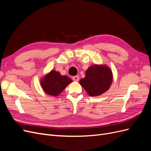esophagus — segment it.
Instances as JSON below:
<instances>
[{
  "label": "esophagus",
  "instance_id": "1",
  "mask_svg": "<svg viewBox=\"0 0 151 151\" xmlns=\"http://www.w3.org/2000/svg\"><path fill=\"white\" fill-rule=\"evenodd\" d=\"M72 79H73V81H76V82H77V81H79V76H73V77H72Z\"/></svg>",
  "mask_w": 151,
  "mask_h": 151
}]
</instances>
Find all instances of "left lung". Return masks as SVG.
<instances>
[{"label": "left lung", "instance_id": "1", "mask_svg": "<svg viewBox=\"0 0 151 151\" xmlns=\"http://www.w3.org/2000/svg\"><path fill=\"white\" fill-rule=\"evenodd\" d=\"M113 75L110 68L106 65H94L88 68L84 78L79 81L90 96H97L109 88Z\"/></svg>", "mask_w": 151, "mask_h": 151}]
</instances>
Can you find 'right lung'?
<instances>
[{"label": "right lung", "instance_id": "add662e5", "mask_svg": "<svg viewBox=\"0 0 151 151\" xmlns=\"http://www.w3.org/2000/svg\"><path fill=\"white\" fill-rule=\"evenodd\" d=\"M72 81L68 77L62 76L58 72L52 70L41 81V85L47 94L56 96L60 94Z\"/></svg>", "mask_w": 151, "mask_h": 151}]
</instances>
